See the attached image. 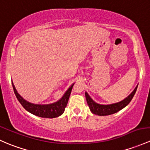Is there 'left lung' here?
I'll use <instances>...</instances> for the list:
<instances>
[{"mask_svg": "<svg viewBox=\"0 0 150 150\" xmlns=\"http://www.w3.org/2000/svg\"><path fill=\"white\" fill-rule=\"evenodd\" d=\"M137 87L138 85L134 88V90L127 98H125L124 100H121V101L118 102V103L107 104V105L98 103L91 98V96L88 95L87 92H86V100H87L90 110H91V111L93 113L96 115H98V116H108V115H111L118 112V111H119L122 108H124V107L127 106L130 103L132 99L133 98L134 96L135 93L137 91Z\"/></svg>", "mask_w": 150, "mask_h": 150, "instance_id": "8db88e82", "label": "left lung"}]
</instances>
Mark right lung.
I'll return each mask as SVG.
<instances>
[{"mask_svg": "<svg viewBox=\"0 0 150 150\" xmlns=\"http://www.w3.org/2000/svg\"><path fill=\"white\" fill-rule=\"evenodd\" d=\"M12 86L13 88L14 93L16 96L17 99L26 111L35 115V116H39V117L52 119V118H56L61 116L64 113V108H65L67 102H68L74 83L71 85L70 87L66 91L64 95L59 100L50 104H36L30 103V102L25 100L23 97H21L20 94L17 92L13 82Z\"/></svg>", "mask_w": 150, "mask_h": 150, "instance_id": "add662e5", "label": "right lung"}]
</instances>
